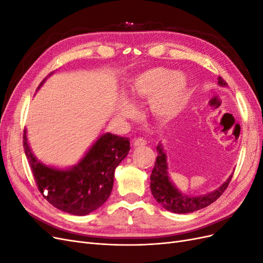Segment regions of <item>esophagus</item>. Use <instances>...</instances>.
<instances>
[{"label":"esophagus","instance_id":"34e87169","mask_svg":"<svg viewBox=\"0 0 263 263\" xmlns=\"http://www.w3.org/2000/svg\"><path fill=\"white\" fill-rule=\"evenodd\" d=\"M147 144V141L142 138H135L133 140V145L134 147H140V146H145Z\"/></svg>","mask_w":263,"mask_h":263}]
</instances>
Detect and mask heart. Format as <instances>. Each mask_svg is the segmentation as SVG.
<instances>
[{
  "label": "heart",
  "instance_id": "obj_1",
  "mask_svg": "<svg viewBox=\"0 0 263 263\" xmlns=\"http://www.w3.org/2000/svg\"><path fill=\"white\" fill-rule=\"evenodd\" d=\"M134 100L150 99L151 112L163 121H170L184 107L189 97V81L183 73L165 68H153L135 77L129 87ZM122 116H134L136 107L132 102L123 100Z\"/></svg>",
  "mask_w": 263,
  "mask_h": 263
}]
</instances>
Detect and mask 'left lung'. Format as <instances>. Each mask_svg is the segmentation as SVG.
<instances>
[{
  "label": "left lung",
  "mask_w": 263,
  "mask_h": 263,
  "mask_svg": "<svg viewBox=\"0 0 263 263\" xmlns=\"http://www.w3.org/2000/svg\"><path fill=\"white\" fill-rule=\"evenodd\" d=\"M218 84L221 86L227 85V83L220 77H218ZM157 153L158 156L155 161V166L150 176V189L156 201L169 212L186 214L206 208V206L216 201L225 192L230 180H232L233 174L217 190L205 195H186L179 191L169 178L166 155L161 142H159L157 146Z\"/></svg>",
  "instance_id": "left-lung-1"
}]
</instances>
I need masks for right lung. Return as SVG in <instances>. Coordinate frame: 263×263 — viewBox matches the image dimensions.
<instances>
[{"label":"right lung","instance_id":"add662e5","mask_svg":"<svg viewBox=\"0 0 263 263\" xmlns=\"http://www.w3.org/2000/svg\"><path fill=\"white\" fill-rule=\"evenodd\" d=\"M23 142L39 192L55 209L78 216L94 212L107 201L116 166L130 150L128 138L106 133L99 137L78 164L63 170L37 160L28 145L26 129Z\"/></svg>","mask_w":263,"mask_h":263}]
</instances>
